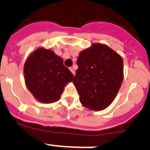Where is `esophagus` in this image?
I'll use <instances>...</instances> for the list:
<instances>
[{"label":"esophagus","instance_id":"esophagus-1","mask_svg":"<svg viewBox=\"0 0 150 150\" xmlns=\"http://www.w3.org/2000/svg\"><path fill=\"white\" fill-rule=\"evenodd\" d=\"M69 69H70V71H71V73H72L73 75H75V70H74V68H69Z\"/></svg>","mask_w":150,"mask_h":150}]
</instances>
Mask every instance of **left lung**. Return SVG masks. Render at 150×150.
<instances>
[{
	"label": "left lung",
	"mask_w": 150,
	"mask_h": 150,
	"mask_svg": "<svg viewBox=\"0 0 150 150\" xmlns=\"http://www.w3.org/2000/svg\"><path fill=\"white\" fill-rule=\"evenodd\" d=\"M72 82L82 106L100 111L111 104L124 78L123 59L106 44L93 43L80 52Z\"/></svg>",
	"instance_id": "obj_1"
}]
</instances>
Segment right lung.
<instances>
[{"instance_id":"right-lung-1","label":"right lung","mask_w":150,"mask_h":150,"mask_svg":"<svg viewBox=\"0 0 150 150\" xmlns=\"http://www.w3.org/2000/svg\"><path fill=\"white\" fill-rule=\"evenodd\" d=\"M25 86L33 96L43 103L60 99L74 75L63 64V59L50 49L39 47L33 51L24 64Z\"/></svg>"}]
</instances>
